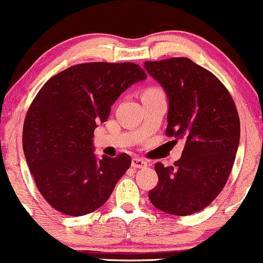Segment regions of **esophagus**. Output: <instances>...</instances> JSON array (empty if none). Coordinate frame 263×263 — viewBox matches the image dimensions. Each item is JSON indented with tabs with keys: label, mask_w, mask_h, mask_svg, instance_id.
<instances>
[{
	"label": "esophagus",
	"mask_w": 263,
	"mask_h": 263,
	"mask_svg": "<svg viewBox=\"0 0 263 263\" xmlns=\"http://www.w3.org/2000/svg\"><path fill=\"white\" fill-rule=\"evenodd\" d=\"M147 165V163L144 159H140V158H133L132 160V166L134 167V169H141V167H145Z\"/></svg>",
	"instance_id": "obj_1"
}]
</instances>
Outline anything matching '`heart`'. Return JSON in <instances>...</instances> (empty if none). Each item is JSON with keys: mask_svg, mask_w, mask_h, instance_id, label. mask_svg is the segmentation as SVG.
Returning a JSON list of instances; mask_svg holds the SVG:
<instances>
[{"mask_svg": "<svg viewBox=\"0 0 263 263\" xmlns=\"http://www.w3.org/2000/svg\"><path fill=\"white\" fill-rule=\"evenodd\" d=\"M160 92H161V90L159 89V88L152 87V88H147V89L143 94H153V93H160Z\"/></svg>", "mask_w": 263, "mask_h": 263, "instance_id": "1", "label": "heart"}]
</instances>
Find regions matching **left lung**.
<instances>
[{"instance_id":"obj_1","label":"left lung","mask_w":263,"mask_h":263,"mask_svg":"<svg viewBox=\"0 0 263 263\" xmlns=\"http://www.w3.org/2000/svg\"><path fill=\"white\" fill-rule=\"evenodd\" d=\"M144 67L169 99L166 137L185 143L173 166L155 164L159 181L149 199L167 214H195L216 199L231 173L240 141L237 109L220 79L189 58L146 61Z\"/></svg>"}]
</instances>
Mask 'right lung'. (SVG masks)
I'll return each mask as SVG.
<instances>
[{
    "label": "right lung",
    "mask_w": 263,
    "mask_h": 263,
    "mask_svg": "<svg viewBox=\"0 0 263 263\" xmlns=\"http://www.w3.org/2000/svg\"><path fill=\"white\" fill-rule=\"evenodd\" d=\"M146 78L135 63L90 62L62 70L37 93L23 124L29 171L47 202L62 214L83 216L103 206L132 164L94 155V129L126 88Z\"/></svg>",
    "instance_id": "obj_1"
}]
</instances>
